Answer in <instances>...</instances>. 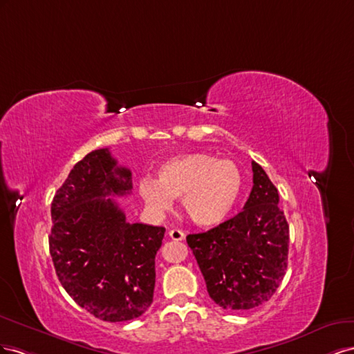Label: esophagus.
Returning a JSON list of instances; mask_svg holds the SVG:
<instances>
[{"label": "esophagus", "instance_id": "esophagus-1", "mask_svg": "<svg viewBox=\"0 0 354 354\" xmlns=\"http://www.w3.org/2000/svg\"><path fill=\"white\" fill-rule=\"evenodd\" d=\"M169 237H170L171 240H175V241H183V240L185 239V233H184L183 230L174 228V230L169 231Z\"/></svg>", "mask_w": 354, "mask_h": 354}]
</instances>
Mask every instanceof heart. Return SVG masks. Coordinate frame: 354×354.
Returning a JSON list of instances; mask_svg holds the SVG:
<instances>
[{
    "label": "heart",
    "mask_w": 354,
    "mask_h": 354,
    "mask_svg": "<svg viewBox=\"0 0 354 354\" xmlns=\"http://www.w3.org/2000/svg\"><path fill=\"white\" fill-rule=\"evenodd\" d=\"M243 187L240 167L231 160L189 153L166 160L157 169V180L142 178L138 189L148 209L165 214L183 197L187 215L200 227H215L234 209Z\"/></svg>",
    "instance_id": "heart-1"
}]
</instances>
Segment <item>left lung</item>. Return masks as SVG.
<instances>
[{
    "label": "left lung",
    "mask_w": 354,
    "mask_h": 354,
    "mask_svg": "<svg viewBox=\"0 0 354 354\" xmlns=\"http://www.w3.org/2000/svg\"><path fill=\"white\" fill-rule=\"evenodd\" d=\"M254 187L243 210L206 233L188 234L209 297L225 310L267 302L288 268L289 225L266 170L252 161Z\"/></svg>",
    "instance_id": "1"
}]
</instances>
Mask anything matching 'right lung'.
<instances>
[{
    "label": "right lung",
    "mask_w": 354,
    "mask_h": 354,
    "mask_svg": "<svg viewBox=\"0 0 354 354\" xmlns=\"http://www.w3.org/2000/svg\"><path fill=\"white\" fill-rule=\"evenodd\" d=\"M132 188V171L100 148L78 161L52 201L48 246L57 279L80 307L105 322L136 319L153 302L166 230L126 221L109 197Z\"/></svg>",
    "instance_id": "obj_1"
}]
</instances>
